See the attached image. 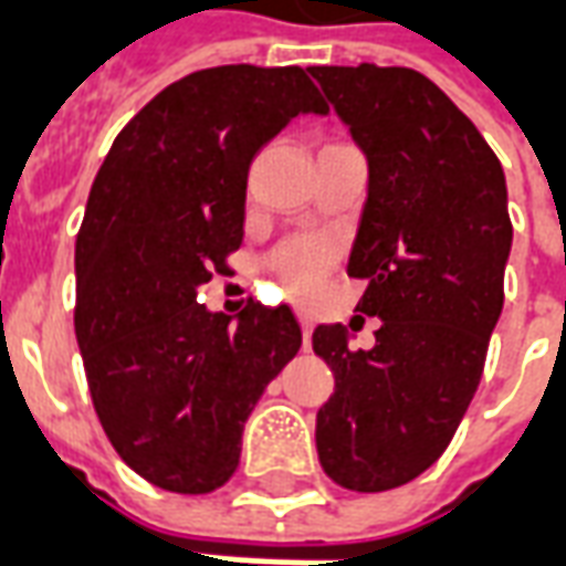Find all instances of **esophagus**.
I'll use <instances>...</instances> for the list:
<instances>
[{"mask_svg":"<svg viewBox=\"0 0 566 566\" xmlns=\"http://www.w3.org/2000/svg\"><path fill=\"white\" fill-rule=\"evenodd\" d=\"M300 327H303V343H312V331H315V321H312V315H300Z\"/></svg>","mask_w":566,"mask_h":566,"instance_id":"obj_1","label":"esophagus"}]
</instances>
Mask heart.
Here are the masks:
<instances>
[{"instance_id":"heart-1","label":"heart","mask_w":566,"mask_h":566,"mask_svg":"<svg viewBox=\"0 0 566 566\" xmlns=\"http://www.w3.org/2000/svg\"><path fill=\"white\" fill-rule=\"evenodd\" d=\"M336 260V248L321 235H296L270 254V270L294 296H312L318 291L324 272Z\"/></svg>"}]
</instances>
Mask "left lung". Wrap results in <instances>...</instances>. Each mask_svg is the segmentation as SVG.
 Wrapping results in <instances>:
<instances>
[{
	"instance_id": "obj_1",
	"label": "left lung",
	"mask_w": 566,
	"mask_h": 566,
	"mask_svg": "<svg viewBox=\"0 0 566 566\" xmlns=\"http://www.w3.org/2000/svg\"><path fill=\"white\" fill-rule=\"evenodd\" d=\"M308 72L367 154L348 275L367 282L357 312L381 318L367 352L343 324L312 333L336 376L315 442L336 485L376 494L437 463L479 388L512 245L506 178L473 120L416 69Z\"/></svg>"
}]
</instances>
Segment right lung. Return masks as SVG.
Listing matches in <instances>:
<instances>
[{
  "label": "right lung",
  "instance_id": "right-lung-1",
  "mask_svg": "<svg viewBox=\"0 0 566 566\" xmlns=\"http://www.w3.org/2000/svg\"><path fill=\"white\" fill-rule=\"evenodd\" d=\"M327 103L300 66H214L150 99L96 172L75 242V336L105 437L150 485L209 494L303 331L287 306L206 312L245 235L248 166Z\"/></svg>",
  "mask_w": 566,
  "mask_h": 566
}]
</instances>
